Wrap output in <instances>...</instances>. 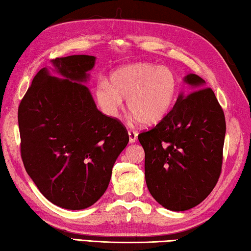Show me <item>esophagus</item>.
<instances>
[{"label": "esophagus", "mask_w": 251, "mask_h": 251, "mask_svg": "<svg viewBox=\"0 0 251 251\" xmlns=\"http://www.w3.org/2000/svg\"><path fill=\"white\" fill-rule=\"evenodd\" d=\"M128 135H129V143H135L137 140V136L138 133L135 130H128Z\"/></svg>", "instance_id": "esophagus-1"}]
</instances>
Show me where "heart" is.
Masks as SVG:
<instances>
[{"mask_svg":"<svg viewBox=\"0 0 251 251\" xmlns=\"http://www.w3.org/2000/svg\"><path fill=\"white\" fill-rule=\"evenodd\" d=\"M179 81L170 68L153 63H136L114 71L110 84L99 82L94 95L101 111L116 117L127 98L134 121L145 126L161 123L175 105Z\"/></svg>","mask_w":251,"mask_h":251,"instance_id":"1","label":"heart"}]
</instances>
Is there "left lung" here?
<instances>
[{
	"mask_svg": "<svg viewBox=\"0 0 251 251\" xmlns=\"http://www.w3.org/2000/svg\"><path fill=\"white\" fill-rule=\"evenodd\" d=\"M184 82L193 92L180 94L165 120L138 135L149 192L175 212L197 206L215 188L226 133L224 112L213 90L193 74Z\"/></svg>",
	"mask_w": 251,
	"mask_h": 251,
	"instance_id": "8db88e82",
	"label": "left lung"
}]
</instances>
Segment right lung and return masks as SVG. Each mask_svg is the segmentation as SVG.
Returning <instances> with one entry per match:
<instances>
[{
    "label": "right lung",
    "mask_w": 251,
    "mask_h": 251,
    "mask_svg": "<svg viewBox=\"0 0 251 251\" xmlns=\"http://www.w3.org/2000/svg\"><path fill=\"white\" fill-rule=\"evenodd\" d=\"M35 75L18 106L21 156L42 194L57 206L83 209L105 192L117 157L128 144L125 126L100 112L83 84L94 56L51 60Z\"/></svg>",
    "instance_id": "right-lung-1"
}]
</instances>
